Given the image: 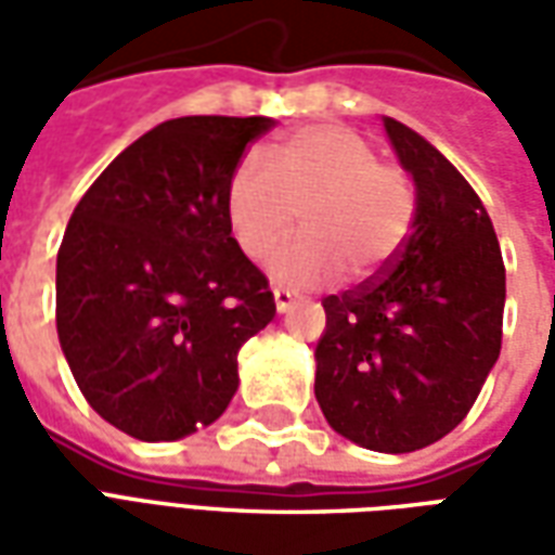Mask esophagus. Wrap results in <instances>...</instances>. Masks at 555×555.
<instances>
[{"label":"esophagus","instance_id":"obj_1","mask_svg":"<svg viewBox=\"0 0 555 555\" xmlns=\"http://www.w3.org/2000/svg\"><path fill=\"white\" fill-rule=\"evenodd\" d=\"M273 302H276V312L285 314V312H291L294 306H297V297H294V294L285 288H273Z\"/></svg>","mask_w":555,"mask_h":555}]
</instances>
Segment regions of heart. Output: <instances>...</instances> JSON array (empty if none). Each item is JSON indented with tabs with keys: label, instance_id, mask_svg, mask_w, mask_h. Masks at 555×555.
I'll list each match as a JSON object with an SVG mask.
<instances>
[{
	"label": "heart",
	"instance_id": "heart-1",
	"mask_svg": "<svg viewBox=\"0 0 555 555\" xmlns=\"http://www.w3.org/2000/svg\"><path fill=\"white\" fill-rule=\"evenodd\" d=\"M302 214L306 234L267 258L291 291L330 285L341 270L357 282L384 276L413 229L416 198L404 171L380 163L369 139L318 125L276 147V166L243 157L225 186L231 234L249 258L273 249Z\"/></svg>",
	"mask_w": 555,
	"mask_h": 555
}]
</instances>
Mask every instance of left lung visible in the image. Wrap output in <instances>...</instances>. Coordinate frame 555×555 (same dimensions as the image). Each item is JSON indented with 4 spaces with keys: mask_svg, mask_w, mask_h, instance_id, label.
Segmentation results:
<instances>
[{
    "mask_svg": "<svg viewBox=\"0 0 555 555\" xmlns=\"http://www.w3.org/2000/svg\"><path fill=\"white\" fill-rule=\"evenodd\" d=\"M416 193L404 249L386 276L326 297L314 398L362 449L404 454L454 430L500 360L505 267L476 190L416 130L384 115Z\"/></svg>",
    "mask_w": 555,
    "mask_h": 555,
    "instance_id": "left-lung-1",
    "label": "left lung"
}]
</instances>
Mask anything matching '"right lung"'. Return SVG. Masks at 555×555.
<instances>
[{
  "label": "right lung",
  "instance_id": "right-lung-1",
  "mask_svg": "<svg viewBox=\"0 0 555 555\" xmlns=\"http://www.w3.org/2000/svg\"><path fill=\"white\" fill-rule=\"evenodd\" d=\"M264 115L163 121L79 198L55 261L59 345L109 425L171 442L237 392V350L276 302L225 217V186Z\"/></svg>",
  "mask_w": 555,
  "mask_h": 555
}]
</instances>
